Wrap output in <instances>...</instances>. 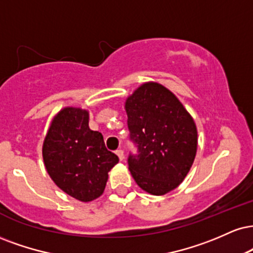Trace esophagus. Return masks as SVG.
Instances as JSON below:
<instances>
[{
    "mask_svg": "<svg viewBox=\"0 0 253 253\" xmlns=\"http://www.w3.org/2000/svg\"><path fill=\"white\" fill-rule=\"evenodd\" d=\"M117 156L119 157V159H120L121 161L124 160V158H125V153H124V151L123 150H118L117 151Z\"/></svg>",
    "mask_w": 253,
    "mask_h": 253,
    "instance_id": "esophagus-1",
    "label": "esophagus"
}]
</instances>
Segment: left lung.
<instances>
[{"label": "left lung", "mask_w": 253, "mask_h": 253, "mask_svg": "<svg viewBox=\"0 0 253 253\" xmlns=\"http://www.w3.org/2000/svg\"><path fill=\"white\" fill-rule=\"evenodd\" d=\"M129 139L138 154H129L128 169L136 184L153 196L180 185L197 153L193 118L163 84L146 82L125 103Z\"/></svg>", "instance_id": "left-lung-1"}]
</instances>
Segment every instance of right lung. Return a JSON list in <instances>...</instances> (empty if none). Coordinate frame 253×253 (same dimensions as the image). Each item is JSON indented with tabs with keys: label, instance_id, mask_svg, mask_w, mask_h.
<instances>
[{
	"label": "right lung",
	"instance_id": "1",
	"mask_svg": "<svg viewBox=\"0 0 253 253\" xmlns=\"http://www.w3.org/2000/svg\"><path fill=\"white\" fill-rule=\"evenodd\" d=\"M86 109L65 107L54 117L42 146L51 180L63 192L88 203L105 191L108 172L119 158L105 146L100 132L88 126Z\"/></svg>",
	"mask_w": 253,
	"mask_h": 253
}]
</instances>
